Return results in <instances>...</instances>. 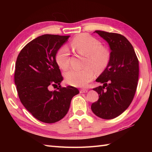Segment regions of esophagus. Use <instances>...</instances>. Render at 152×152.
Returning a JSON list of instances; mask_svg holds the SVG:
<instances>
[{
	"instance_id": "esophagus-1",
	"label": "esophagus",
	"mask_w": 152,
	"mask_h": 152,
	"mask_svg": "<svg viewBox=\"0 0 152 152\" xmlns=\"http://www.w3.org/2000/svg\"><path fill=\"white\" fill-rule=\"evenodd\" d=\"M88 91V89H86V88L81 89H80V92L81 93H87Z\"/></svg>"
}]
</instances>
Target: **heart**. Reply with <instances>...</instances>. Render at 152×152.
I'll use <instances>...</instances> for the list:
<instances>
[{"label":"heart","instance_id":"obj_1","mask_svg":"<svg viewBox=\"0 0 152 152\" xmlns=\"http://www.w3.org/2000/svg\"><path fill=\"white\" fill-rule=\"evenodd\" d=\"M72 48L80 54L86 57L84 68L70 69L64 73L66 82L76 87H84L93 79L94 69L101 73L108 66L110 60V52L102 46L101 42L88 34H80L72 40ZM69 50L66 46L61 47L56 55V61L61 69L66 70L69 66Z\"/></svg>","mask_w":152,"mask_h":152}]
</instances>
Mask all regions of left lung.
<instances>
[{
    "instance_id": "left-lung-1",
    "label": "left lung",
    "mask_w": 152,
    "mask_h": 152,
    "mask_svg": "<svg viewBox=\"0 0 152 152\" xmlns=\"http://www.w3.org/2000/svg\"><path fill=\"white\" fill-rule=\"evenodd\" d=\"M94 33L107 42L111 51L108 66L96 79L103 85L93 89L99 96L91 108L98 117L111 119L121 114L133 101L138 85V60L124 36L101 31Z\"/></svg>"
}]
</instances>
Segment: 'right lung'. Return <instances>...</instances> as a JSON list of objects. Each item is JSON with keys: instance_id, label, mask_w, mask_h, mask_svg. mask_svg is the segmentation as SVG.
<instances>
[{"instance_id": "obj_1", "label": "right lung", "mask_w": 152, "mask_h": 152, "mask_svg": "<svg viewBox=\"0 0 152 152\" xmlns=\"http://www.w3.org/2000/svg\"><path fill=\"white\" fill-rule=\"evenodd\" d=\"M69 37L42 35L23 48L16 60L14 81L19 98L35 118L44 123L63 119L72 97L79 93L72 86L61 88L63 78L56 61L57 51ZM57 85L58 90L50 91L51 85Z\"/></svg>"}]
</instances>
